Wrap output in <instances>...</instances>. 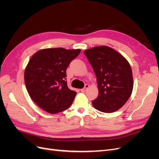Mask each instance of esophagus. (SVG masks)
I'll return each instance as SVG.
<instances>
[{
  "instance_id": "34e87169",
  "label": "esophagus",
  "mask_w": 159,
  "mask_h": 159,
  "mask_svg": "<svg viewBox=\"0 0 159 159\" xmlns=\"http://www.w3.org/2000/svg\"><path fill=\"white\" fill-rule=\"evenodd\" d=\"M89 85L88 84H85V86H84V88L81 89V92H85V91H87V89L89 88Z\"/></svg>"
}]
</instances>
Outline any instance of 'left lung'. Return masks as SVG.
Instances as JSON below:
<instances>
[{
	"mask_svg": "<svg viewBox=\"0 0 159 159\" xmlns=\"http://www.w3.org/2000/svg\"><path fill=\"white\" fill-rule=\"evenodd\" d=\"M84 54L97 78L99 94L92 101L93 107L104 113L116 111L132 93L131 66L121 54L109 46H96L85 50Z\"/></svg>",
	"mask_w": 159,
	"mask_h": 159,
	"instance_id": "1",
	"label": "left lung"
}]
</instances>
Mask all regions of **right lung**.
<instances>
[{
  "mask_svg": "<svg viewBox=\"0 0 159 159\" xmlns=\"http://www.w3.org/2000/svg\"><path fill=\"white\" fill-rule=\"evenodd\" d=\"M80 52V49L46 48L30 57L25 71V85L31 99L45 111L60 113L73 103L77 93L68 87L66 69Z\"/></svg>",
  "mask_w": 159,
  "mask_h": 159,
  "instance_id": "1",
  "label": "right lung"
}]
</instances>
